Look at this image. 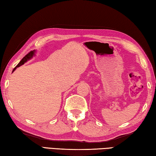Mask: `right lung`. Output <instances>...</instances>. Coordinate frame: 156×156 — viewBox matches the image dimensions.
Masks as SVG:
<instances>
[{
	"label": "right lung",
	"instance_id": "obj_1",
	"mask_svg": "<svg viewBox=\"0 0 156 156\" xmlns=\"http://www.w3.org/2000/svg\"><path fill=\"white\" fill-rule=\"evenodd\" d=\"M35 53H36V50H33V51H31V52L28 53V54H27V55H25V57L22 58L21 61H20V62L19 63V64H18V65L16 66V67H15V68H14L13 72H14V71L15 70H16V69L17 68L20 67V66L23 65L24 63H26L27 61H29V60L31 59V58H32V57H34V56H35Z\"/></svg>",
	"mask_w": 156,
	"mask_h": 156
}]
</instances>
